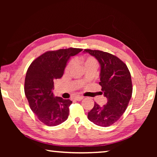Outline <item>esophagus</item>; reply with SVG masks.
<instances>
[{"mask_svg": "<svg viewBox=\"0 0 157 157\" xmlns=\"http://www.w3.org/2000/svg\"><path fill=\"white\" fill-rule=\"evenodd\" d=\"M83 98H84L83 96H81V95H78V96H76L75 98V100H78V101H80V100H82V99H83Z\"/></svg>", "mask_w": 157, "mask_h": 157, "instance_id": "1", "label": "esophagus"}]
</instances>
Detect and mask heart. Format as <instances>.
<instances>
[{
  "instance_id": "b5f03b06",
  "label": "heart",
  "mask_w": 157,
  "mask_h": 157,
  "mask_svg": "<svg viewBox=\"0 0 157 157\" xmlns=\"http://www.w3.org/2000/svg\"><path fill=\"white\" fill-rule=\"evenodd\" d=\"M73 64H74V61L73 60L71 61V62L68 63L67 66H66V71L70 70L71 68L73 66ZM89 65H95L97 66L98 62H97L96 59H95V58L93 57H87L85 58V59H84V66H89Z\"/></svg>"
}]
</instances>
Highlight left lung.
<instances>
[{
    "label": "left lung",
    "mask_w": 157,
    "mask_h": 157,
    "mask_svg": "<svg viewBox=\"0 0 157 157\" xmlns=\"http://www.w3.org/2000/svg\"><path fill=\"white\" fill-rule=\"evenodd\" d=\"M84 52H89L100 63L99 84L107 99L103 106L95 102L88 118L96 125L109 127L118 121L128 106L133 89L131 74L125 63L115 55L97 50L85 49Z\"/></svg>",
    "instance_id": "left-lung-1"
}]
</instances>
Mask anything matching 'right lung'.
Listing matches in <instances>:
<instances>
[{
    "instance_id": "obj_1",
    "label": "right lung",
    "mask_w": 157,
    "mask_h": 157,
    "mask_svg": "<svg viewBox=\"0 0 157 157\" xmlns=\"http://www.w3.org/2000/svg\"><path fill=\"white\" fill-rule=\"evenodd\" d=\"M82 50L69 48L48 51L29 66L25 79V96L32 111L48 126H56L67 120L72 101L54 96V81L62 78L70 57Z\"/></svg>"
}]
</instances>
